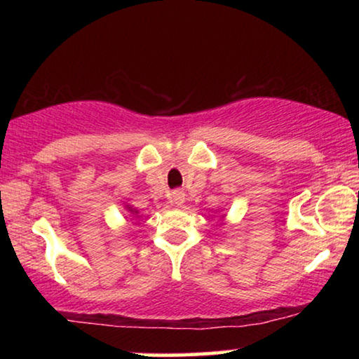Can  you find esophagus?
Returning <instances> with one entry per match:
<instances>
[{
    "mask_svg": "<svg viewBox=\"0 0 359 359\" xmlns=\"http://www.w3.org/2000/svg\"><path fill=\"white\" fill-rule=\"evenodd\" d=\"M170 203L175 205H183L184 204V193L180 189H175L170 193Z\"/></svg>",
    "mask_w": 359,
    "mask_h": 359,
    "instance_id": "1",
    "label": "esophagus"
}]
</instances>
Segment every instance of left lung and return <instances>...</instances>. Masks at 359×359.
Wrapping results in <instances>:
<instances>
[{"label":"left lung","instance_id":"obj_1","mask_svg":"<svg viewBox=\"0 0 359 359\" xmlns=\"http://www.w3.org/2000/svg\"><path fill=\"white\" fill-rule=\"evenodd\" d=\"M222 219H224V215H222Z\"/></svg>","mask_w":359,"mask_h":359}]
</instances>
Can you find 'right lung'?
<instances>
[{
  "mask_svg": "<svg viewBox=\"0 0 359 359\" xmlns=\"http://www.w3.org/2000/svg\"><path fill=\"white\" fill-rule=\"evenodd\" d=\"M124 209H126V212H127V215H129V217H132V219H139V217H140V215H139V209H135L132 204L126 203Z\"/></svg>",
  "mask_w": 359,
  "mask_h": 359,
  "instance_id": "obj_1",
  "label": "right lung"
}]
</instances>
